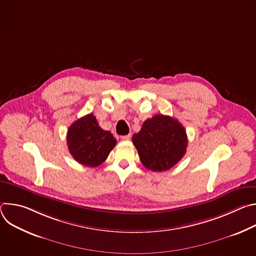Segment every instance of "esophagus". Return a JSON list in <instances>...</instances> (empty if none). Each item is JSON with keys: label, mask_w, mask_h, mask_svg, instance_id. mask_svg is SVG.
Returning <instances> with one entry per match:
<instances>
[{"label": "esophagus", "mask_w": 256, "mask_h": 256, "mask_svg": "<svg viewBox=\"0 0 256 256\" xmlns=\"http://www.w3.org/2000/svg\"><path fill=\"white\" fill-rule=\"evenodd\" d=\"M120 138H122V140H128L132 138V134H126V136H122Z\"/></svg>", "instance_id": "1"}]
</instances>
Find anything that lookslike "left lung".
<instances>
[{"label":"left lung","instance_id":"8db88e82","mask_svg":"<svg viewBox=\"0 0 256 256\" xmlns=\"http://www.w3.org/2000/svg\"><path fill=\"white\" fill-rule=\"evenodd\" d=\"M140 162L149 170L166 171L186 153V130L177 120L157 114L144 120L140 130L132 136Z\"/></svg>","mask_w":256,"mask_h":256}]
</instances>
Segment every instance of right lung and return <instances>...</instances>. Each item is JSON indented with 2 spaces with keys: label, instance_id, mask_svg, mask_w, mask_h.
<instances>
[{
  "label": "right lung",
  "instance_id": "obj_1",
  "mask_svg": "<svg viewBox=\"0 0 256 256\" xmlns=\"http://www.w3.org/2000/svg\"><path fill=\"white\" fill-rule=\"evenodd\" d=\"M68 148L77 162L88 167L102 164L116 147L112 134L102 130L90 114L72 122L66 134Z\"/></svg>",
  "mask_w": 256,
  "mask_h": 256
}]
</instances>
